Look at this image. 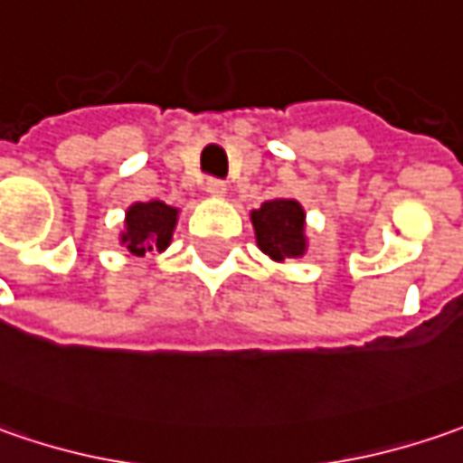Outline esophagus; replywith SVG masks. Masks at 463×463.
<instances>
[{"label": "esophagus", "instance_id": "1", "mask_svg": "<svg viewBox=\"0 0 463 463\" xmlns=\"http://www.w3.org/2000/svg\"><path fill=\"white\" fill-rule=\"evenodd\" d=\"M204 192H207L213 200H222V197L228 194V186H225V182H220V179H207V182H204Z\"/></svg>", "mask_w": 463, "mask_h": 463}]
</instances>
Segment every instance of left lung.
Segmentation results:
<instances>
[{
	"label": "left lung",
	"instance_id": "1",
	"mask_svg": "<svg viewBox=\"0 0 463 463\" xmlns=\"http://www.w3.org/2000/svg\"><path fill=\"white\" fill-rule=\"evenodd\" d=\"M250 225L256 232V246L271 261L302 259L307 253V213L297 200L277 197L250 210Z\"/></svg>",
	"mask_w": 463,
	"mask_h": 463
}]
</instances>
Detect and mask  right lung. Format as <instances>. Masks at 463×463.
Returning <instances> with one entry per match:
<instances>
[{
	"label": "right lung",
	"mask_w": 463,
	"mask_h": 463,
	"mask_svg": "<svg viewBox=\"0 0 463 463\" xmlns=\"http://www.w3.org/2000/svg\"><path fill=\"white\" fill-rule=\"evenodd\" d=\"M179 222V207L166 202H133L125 210V225L120 231V246L128 256H146V253H164Z\"/></svg>",
	"instance_id": "right-lung-1"
}]
</instances>
